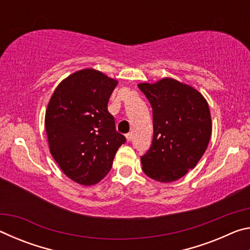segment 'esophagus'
I'll list each match as a JSON object with an SVG mask.
<instances>
[{
  "label": "esophagus",
  "instance_id": "34e87169",
  "mask_svg": "<svg viewBox=\"0 0 250 250\" xmlns=\"http://www.w3.org/2000/svg\"><path fill=\"white\" fill-rule=\"evenodd\" d=\"M125 138H126V141H131V139H132V133L131 132H129V133H126L125 134Z\"/></svg>",
  "mask_w": 250,
  "mask_h": 250
}]
</instances>
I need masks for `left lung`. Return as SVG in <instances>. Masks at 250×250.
I'll return each instance as SVG.
<instances>
[{
	"instance_id": "1",
	"label": "left lung",
	"mask_w": 250,
	"mask_h": 250,
	"mask_svg": "<svg viewBox=\"0 0 250 250\" xmlns=\"http://www.w3.org/2000/svg\"><path fill=\"white\" fill-rule=\"evenodd\" d=\"M138 87L153 113V139L141 156L142 170L163 183L179 180L196 166L208 146V104L200 92L172 78Z\"/></svg>"
}]
</instances>
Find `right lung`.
<instances>
[{"mask_svg":"<svg viewBox=\"0 0 250 250\" xmlns=\"http://www.w3.org/2000/svg\"><path fill=\"white\" fill-rule=\"evenodd\" d=\"M117 82L94 69L70 75L58 84L45 117L50 153L71 180L98 183L108 174L125 135L116 129L108 101Z\"/></svg>","mask_w":250,"mask_h":250,"instance_id":"obj_1","label":"right lung"}]
</instances>
